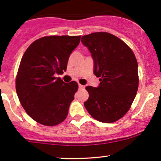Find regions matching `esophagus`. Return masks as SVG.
<instances>
[{
	"instance_id": "esophagus-1",
	"label": "esophagus",
	"mask_w": 161,
	"mask_h": 161,
	"mask_svg": "<svg viewBox=\"0 0 161 161\" xmlns=\"http://www.w3.org/2000/svg\"><path fill=\"white\" fill-rule=\"evenodd\" d=\"M79 88H81V89H84L85 86H84V85H81V84H79Z\"/></svg>"
}]
</instances>
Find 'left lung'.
<instances>
[{
    "label": "left lung",
    "instance_id": "left-lung-1",
    "mask_svg": "<svg viewBox=\"0 0 161 161\" xmlns=\"http://www.w3.org/2000/svg\"><path fill=\"white\" fill-rule=\"evenodd\" d=\"M82 42L94 60V74L99 86L86 87L89 98L85 108L95 119L111 123L129 111L138 90L137 62L123 41L108 32L83 36Z\"/></svg>",
    "mask_w": 161,
    "mask_h": 161
}]
</instances>
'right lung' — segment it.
Masks as SVG:
<instances>
[{"instance_id": "obj_1", "label": "right lung", "mask_w": 161, "mask_h": 161, "mask_svg": "<svg viewBox=\"0 0 161 161\" xmlns=\"http://www.w3.org/2000/svg\"><path fill=\"white\" fill-rule=\"evenodd\" d=\"M81 36H44L28 47L20 62L15 88L32 119L46 126L62 123L68 114L78 83H64L56 74L66 71L68 58Z\"/></svg>"}]
</instances>
